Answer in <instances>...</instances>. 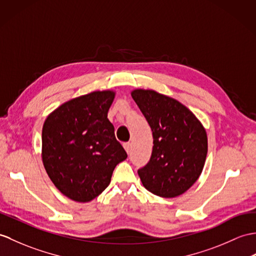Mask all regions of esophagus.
<instances>
[{"mask_svg":"<svg viewBox=\"0 0 256 256\" xmlns=\"http://www.w3.org/2000/svg\"><path fill=\"white\" fill-rule=\"evenodd\" d=\"M123 147H124V150H126V152L128 154L130 152V142H124V144H123Z\"/></svg>","mask_w":256,"mask_h":256,"instance_id":"34e87169","label":"esophagus"}]
</instances>
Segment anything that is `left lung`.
<instances>
[{
	"label": "left lung",
	"mask_w": 256,
	"mask_h": 256,
	"mask_svg": "<svg viewBox=\"0 0 256 256\" xmlns=\"http://www.w3.org/2000/svg\"><path fill=\"white\" fill-rule=\"evenodd\" d=\"M135 102L152 130L150 162L138 170L142 186L160 198L186 193L203 171L208 150L206 130L179 101L152 89H133Z\"/></svg>",
	"instance_id": "left-lung-1"
}]
</instances>
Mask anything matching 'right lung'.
Returning <instances> with one entry per match:
<instances>
[{
    "label": "right lung",
    "mask_w": 256,
    "mask_h": 256,
    "mask_svg": "<svg viewBox=\"0 0 256 256\" xmlns=\"http://www.w3.org/2000/svg\"><path fill=\"white\" fill-rule=\"evenodd\" d=\"M116 92L97 90L70 99L46 116L41 158L48 176L63 195L88 203L108 188L128 155L114 136L108 111Z\"/></svg>",
    "instance_id": "right-lung-1"
}]
</instances>
